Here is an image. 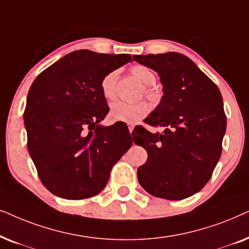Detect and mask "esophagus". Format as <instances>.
Returning <instances> with one entry per match:
<instances>
[{
  "mask_svg": "<svg viewBox=\"0 0 249 249\" xmlns=\"http://www.w3.org/2000/svg\"><path fill=\"white\" fill-rule=\"evenodd\" d=\"M133 126H132V125H130V126H128V131H130V133H132V132H133Z\"/></svg>",
  "mask_w": 249,
  "mask_h": 249,
  "instance_id": "34e87169",
  "label": "esophagus"
}]
</instances>
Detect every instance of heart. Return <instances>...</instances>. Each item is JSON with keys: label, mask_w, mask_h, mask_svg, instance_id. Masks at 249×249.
Here are the masks:
<instances>
[{"label": "heart", "mask_w": 249, "mask_h": 249, "mask_svg": "<svg viewBox=\"0 0 249 249\" xmlns=\"http://www.w3.org/2000/svg\"><path fill=\"white\" fill-rule=\"evenodd\" d=\"M132 74L138 79L141 84L144 86H151L156 82V75L151 69H149L145 66H134L132 68ZM117 72L111 71L107 74L101 82V91L106 99H114L115 98V85ZM145 93L148 95H152L151 90L149 88L145 89ZM149 112V106L147 102L139 101L128 104L124 101H115L110 105V111L109 115L114 121L125 122V123H137L147 116Z\"/></svg>", "instance_id": "b5f03b06"}]
</instances>
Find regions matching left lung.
<instances>
[{
	"mask_svg": "<svg viewBox=\"0 0 249 249\" xmlns=\"http://www.w3.org/2000/svg\"><path fill=\"white\" fill-rule=\"evenodd\" d=\"M133 60L157 72L164 93L144 119L163 132L138 127L133 138L148 152L138 181L155 197L184 199L204 188L221 157L227 128L221 92L181 53L133 55Z\"/></svg>",
	"mask_w": 249,
	"mask_h": 249,
	"instance_id": "left-lung-1",
	"label": "left lung"
}]
</instances>
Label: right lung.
<instances>
[{"label":"right lung","mask_w":249,"mask_h":249,"mask_svg":"<svg viewBox=\"0 0 249 249\" xmlns=\"http://www.w3.org/2000/svg\"><path fill=\"white\" fill-rule=\"evenodd\" d=\"M130 61L128 54L78 50L33 82L24 112L28 152L42 183L55 196L84 199L98 195L132 145L130 132L100 124L109 111L102 79Z\"/></svg>","instance_id":"right-lung-1"}]
</instances>
